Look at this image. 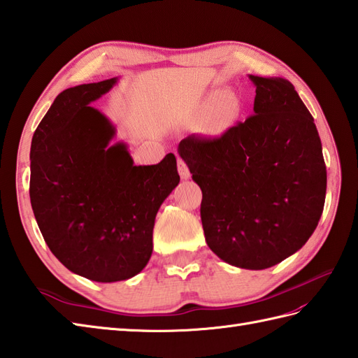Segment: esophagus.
I'll use <instances>...</instances> for the list:
<instances>
[{
    "mask_svg": "<svg viewBox=\"0 0 358 358\" xmlns=\"http://www.w3.org/2000/svg\"><path fill=\"white\" fill-rule=\"evenodd\" d=\"M178 170L182 179H188L189 178V170H188V165L182 157H178Z\"/></svg>",
    "mask_w": 358,
    "mask_h": 358,
    "instance_id": "obj_1",
    "label": "esophagus"
}]
</instances>
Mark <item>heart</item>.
Here are the masks:
<instances>
[{"mask_svg": "<svg viewBox=\"0 0 358 358\" xmlns=\"http://www.w3.org/2000/svg\"><path fill=\"white\" fill-rule=\"evenodd\" d=\"M236 112H237V107L233 99L222 98V96L214 99L208 112V116H206L205 130L213 134L220 133L229 122L233 121Z\"/></svg>", "mask_w": 358, "mask_h": 358, "instance_id": "obj_1", "label": "heart"}]
</instances>
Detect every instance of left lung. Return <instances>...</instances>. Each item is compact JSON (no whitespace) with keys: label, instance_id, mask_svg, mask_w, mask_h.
<instances>
[{"label":"left lung","instance_id":"1","mask_svg":"<svg viewBox=\"0 0 358 358\" xmlns=\"http://www.w3.org/2000/svg\"><path fill=\"white\" fill-rule=\"evenodd\" d=\"M250 79L254 115L219 138L192 134L178 152L202 189L210 250L233 266L265 269L314 233L327 196V165L314 117L288 79Z\"/></svg>","mask_w":358,"mask_h":358}]
</instances>
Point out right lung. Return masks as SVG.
Returning <instances> with one entry per match:
<instances>
[{"label": "right lung", "mask_w": 358, "mask_h": 358, "mask_svg": "<svg viewBox=\"0 0 358 358\" xmlns=\"http://www.w3.org/2000/svg\"><path fill=\"white\" fill-rule=\"evenodd\" d=\"M116 78L61 92L30 148V203L50 251L71 273L119 282L145 268L159 206L179 184L176 156L134 165L112 122L90 107Z\"/></svg>", "instance_id": "obj_1"}]
</instances>
